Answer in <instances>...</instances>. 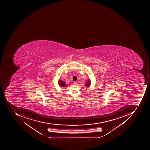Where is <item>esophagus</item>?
I'll list each match as a JSON object with an SVG mask.
<instances>
[{"label": "esophagus", "mask_w": 150, "mask_h": 150, "mask_svg": "<svg viewBox=\"0 0 150 150\" xmlns=\"http://www.w3.org/2000/svg\"><path fill=\"white\" fill-rule=\"evenodd\" d=\"M77 82H76V81H74V85H76L77 84Z\"/></svg>", "instance_id": "34e87169"}]
</instances>
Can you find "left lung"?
<instances>
[{"instance_id":"left-lung-1","label":"left lung","mask_w":150,"mask_h":150,"mask_svg":"<svg viewBox=\"0 0 150 150\" xmlns=\"http://www.w3.org/2000/svg\"><path fill=\"white\" fill-rule=\"evenodd\" d=\"M88 83H87L86 84V85L87 86H88L89 85V84H90V81H88Z\"/></svg>"}]
</instances>
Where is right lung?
I'll return each mask as SVG.
<instances>
[{
    "mask_svg": "<svg viewBox=\"0 0 150 150\" xmlns=\"http://www.w3.org/2000/svg\"><path fill=\"white\" fill-rule=\"evenodd\" d=\"M59 84L60 85L62 86H65V82L64 81H62L60 80V81H59Z\"/></svg>",
    "mask_w": 150,
    "mask_h": 150,
    "instance_id": "1",
    "label": "right lung"
}]
</instances>
